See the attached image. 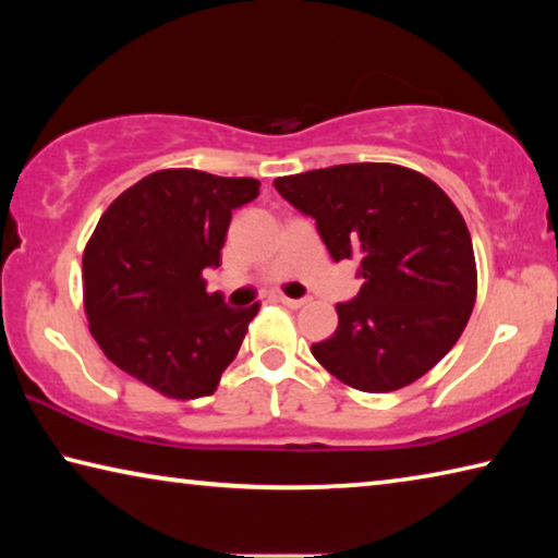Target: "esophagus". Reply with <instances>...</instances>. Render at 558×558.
Masks as SVG:
<instances>
[{
	"instance_id": "1",
	"label": "esophagus",
	"mask_w": 558,
	"mask_h": 558,
	"mask_svg": "<svg viewBox=\"0 0 558 558\" xmlns=\"http://www.w3.org/2000/svg\"><path fill=\"white\" fill-rule=\"evenodd\" d=\"M278 300H280L286 307H290V310H298V307H302V305H305V302H307L305 298H288V295H280Z\"/></svg>"
}]
</instances>
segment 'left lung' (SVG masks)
Here are the masks:
<instances>
[{
	"label": "left lung",
	"instance_id": "obj_1",
	"mask_svg": "<svg viewBox=\"0 0 558 558\" xmlns=\"http://www.w3.org/2000/svg\"><path fill=\"white\" fill-rule=\"evenodd\" d=\"M313 216L335 260L356 258L359 295L339 302L337 332L313 354L339 381L389 393L430 372L465 329L477 295L470 231L458 206L421 172L386 162L278 177Z\"/></svg>",
	"mask_w": 558,
	"mask_h": 558
}]
</instances>
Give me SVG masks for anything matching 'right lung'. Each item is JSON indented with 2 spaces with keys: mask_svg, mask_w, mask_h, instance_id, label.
I'll return each mask as SVG.
<instances>
[{
  "mask_svg": "<svg viewBox=\"0 0 558 558\" xmlns=\"http://www.w3.org/2000/svg\"><path fill=\"white\" fill-rule=\"evenodd\" d=\"M251 177L162 169L125 189L83 253V302L112 364L169 399H199L239 354L251 307L206 292L221 266L231 211L258 196Z\"/></svg>",
  "mask_w": 558,
  "mask_h": 558,
  "instance_id": "1",
  "label": "right lung"
}]
</instances>
